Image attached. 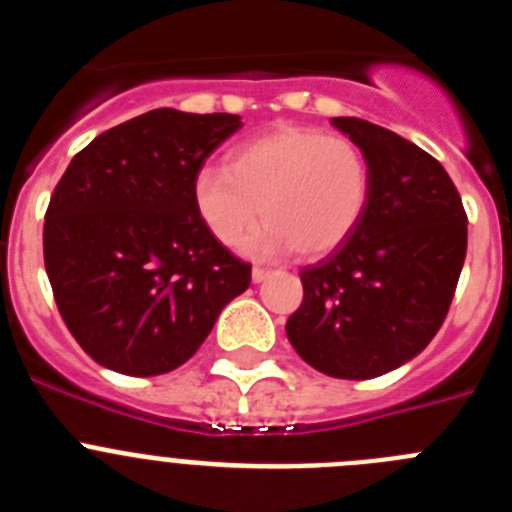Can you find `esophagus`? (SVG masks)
Here are the masks:
<instances>
[{
    "instance_id": "1",
    "label": "esophagus",
    "mask_w": 512,
    "mask_h": 512,
    "mask_svg": "<svg viewBox=\"0 0 512 512\" xmlns=\"http://www.w3.org/2000/svg\"><path fill=\"white\" fill-rule=\"evenodd\" d=\"M269 274H271V269H264V266H253V271H251L253 282H264Z\"/></svg>"
}]
</instances>
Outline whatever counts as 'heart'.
Segmentation results:
<instances>
[{
	"label": "heart",
	"mask_w": 512,
	"mask_h": 512,
	"mask_svg": "<svg viewBox=\"0 0 512 512\" xmlns=\"http://www.w3.org/2000/svg\"><path fill=\"white\" fill-rule=\"evenodd\" d=\"M372 164L346 135L318 128H279L235 146L225 166L194 174L192 202L207 233L235 246L264 217L248 248H292L315 259L354 235L372 202Z\"/></svg>",
	"instance_id": "heart-1"
}]
</instances>
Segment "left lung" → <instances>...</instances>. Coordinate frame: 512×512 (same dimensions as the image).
<instances>
[{
  "label": "left lung",
  "mask_w": 512,
  "mask_h": 512,
  "mask_svg": "<svg viewBox=\"0 0 512 512\" xmlns=\"http://www.w3.org/2000/svg\"><path fill=\"white\" fill-rule=\"evenodd\" d=\"M333 125L364 148L372 202L343 246L302 266L287 338L318 372L372 379L418 356L446 320L467 256V212L431 153L359 117Z\"/></svg>",
  "instance_id": "8db88e82"
}]
</instances>
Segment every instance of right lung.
Returning a JSON list of instances; mask_svg holds the SVG:
<instances>
[{
    "label": "right lung",
    "mask_w": 512,
    "mask_h": 512,
    "mask_svg": "<svg viewBox=\"0 0 512 512\" xmlns=\"http://www.w3.org/2000/svg\"><path fill=\"white\" fill-rule=\"evenodd\" d=\"M241 128L228 112L151 110L104 130L51 194L43 259L63 323L97 364L166 374L197 354L251 264L207 233L194 174Z\"/></svg>",
    "instance_id": "add662e5"
}]
</instances>
